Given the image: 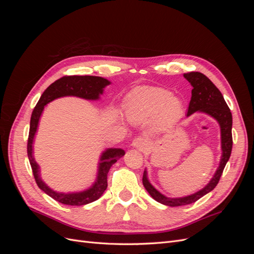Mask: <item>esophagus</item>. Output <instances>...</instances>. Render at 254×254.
Masks as SVG:
<instances>
[{
	"mask_svg": "<svg viewBox=\"0 0 254 254\" xmlns=\"http://www.w3.org/2000/svg\"><path fill=\"white\" fill-rule=\"evenodd\" d=\"M131 145H132V147H134L136 149L143 150L148 146V142L146 141V139H144L143 136H136L135 139H133Z\"/></svg>",
	"mask_w": 254,
	"mask_h": 254,
	"instance_id": "34e87169",
	"label": "esophagus"
}]
</instances>
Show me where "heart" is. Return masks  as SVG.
<instances>
[{
	"label": "heart",
	"instance_id": "b5f03b06",
	"mask_svg": "<svg viewBox=\"0 0 254 254\" xmlns=\"http://www.w3.org/2000/svg\"><path fill=\"white\" fill-rule=\"evenodd\" d=\"M182 101L171 91L159 87H143L132 92L127 99L125 112L134 123H144L156 118L161 125L170 124L182 114Z\"/></svg>",
	"mask_w": 254,
	"mask_h": 254
}]
</instances>
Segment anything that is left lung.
Returning a JSON list of instances; mask_svg holds the SVG:
<instances>
[{"mask_svg": "<svg viewBox=\"0 0 254 254\" xmlns=\"http://www.w3.org/2000/svg\"><path fill=\"white\" fill-rule=\"evenodd\" d=\"M190 86L193 87L191 90V97L188 109V115L190 117L195 112H201L210 115L211 118L216 120L220 127V139H221V158L219 166L215 172L213 178L206 186L200 190L196 191L194 194L189 196L171 198L166 197L163 194L152 187L147 177V171H144L143 174V186L148 191L149 195L155 199L156 201L168 205V206H179L193 203L200 199L207 193L215 189L220 179L224 168L231 156L232 151V114L230 111L225 98L220 93V91L216 86L206 77L205 75L199 72H190L183 74Z\"/></svg>", "mask_w": 254, "mask_h": 254, "instance_id": "1", "label": "left lung"}]
</instances>
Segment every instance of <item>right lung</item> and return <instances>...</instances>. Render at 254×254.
<instances>
[{
	"mask_svg": "<svg viewBox=\"0 0 254 254\" xmlns=\"http://www.w3.org/2000/svg\"><path fill=\"white\" fill-rule=\"evenodd\" d=\"M111 82L98 76H64V77L53 82L48 89L45 90L39 102L36 105L35 109L30 118L29 134L27 141V156L30 166H32L33 174L36 183L40 190L45 194H48L56 201L67 205H84L93 202L101 197L107 189V176L110 167L117 161L125 155V151L122 148H107L103 151L98 162L97 177L95 182L89 189L76 191V193H59L52 190L40 177V167L34 158V140L39 125V121L44 110V107L54 99L64 96H76L88 101H97L99 96L103 94L104 89Z\"/></svg>",
	"mask_w": 254,
	"mask_h": 254,
	"instance_id": "right-lung-1",
	"label": "right lung"
}]
</instances>
